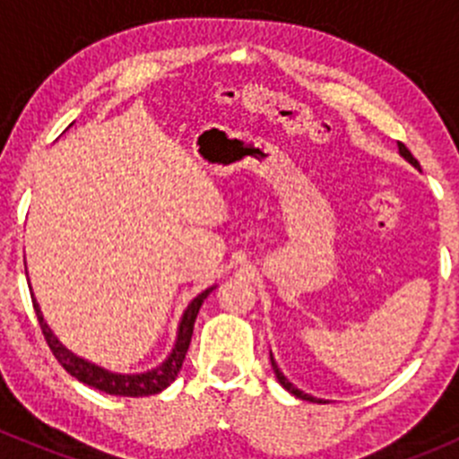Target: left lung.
<instances>
[{"instance_id":"8db88e82","label":"left lung","mask_w":459,"mask_h":459,"mask_svg":"<svg viewBox=\"0 0 459 459\" xmlns=\"http://www.w3.org/2000/svg\"><path fill=\"white\" fill-rule=\"evenodd\" d=\"M397 151H400V155L404 157V160L409 161L411 166H415V169L420 170V161L415 160L413 155H411V151H409V148L404 146V143H400V142H397ZM271 364H273V373H275L277 382H280L281 386L286 388V391H289V393H293V395H295V397H299V400H308V402H317V404H326V400H319V397H313V395H308V393L299 391V388L295 386V384H290L289 379H286V375L280 371V367H277V362H275V359H273V353H271Z\"/></svg>"}]
</instances>
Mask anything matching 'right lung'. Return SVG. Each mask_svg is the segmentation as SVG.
<instances>
[{
  "label": "right lung",
  "instance_id": "add662e5",
  "mask_svg": "<svg viewBox=\"0 0 459 459\" xmlns=\"http://www.w3.org/2000/svg\"><path fill=\"white\" fill-rule=\"evenodd\" d=\"M211 289L202 290L195 299L186 307V311L182 313V319H179L178 326V337H175L173 351L169 353V358L160 364V367L151 368V371L143 373H115L108 371V368L100 367V364H92L88 359L80 358V355L73 353L71 349L62 344L57 340V335L53 333V328L46 324L44 316L39 311V304L37 299H32V307H35L37 319H39L41 333H44L46 342H48L50 351L57 358V362L66 368L73 377H77L80 382L88 384V386L97 388L101 393H108V395H124V397H143V395H155V393H161L166 386L175 382L178 377L179 368H182L184 358H186V351L191 346V337H193V326H195L197 313H200L204 299L211 295Z\"/></svg>",
  "mask_w": 459,
  "mask_h": 459
}]
</instances>
